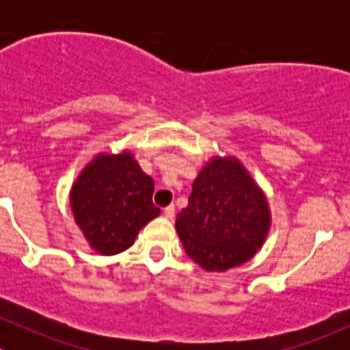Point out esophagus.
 Returning <instances> with one entry per match:
<instances>
[{
  "instance_id": "1",
  "label": "esophagus",
  "mask_w": 350,
  "mask_h": 350,
  "mask_svg": "<svg viewBox=\"0 0 350 350\" xmlns=\"http://www.w3.org/2000/svg\"><path fill=\"white\" fill-rule=\"evenodd\" d=\"M174 213H176V206H174V204H169V206L164 208L165 218H172V217H174Z\"/></svg>"
}]
</instances>
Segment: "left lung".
<instances>
[{
	"label": "left lung",
	"instance_id": "obj_1",
	"mask_svg": "<svg viewBox=\"0 0 350 350\" xmlns=\"http://www.w3.org/2000/svg\"><path fill=\"white\" fill-rule=\"evenodd\" d=\"M176 228L186 254L206 271L241 266L262 245L269 210L235 159H213L193 183Z\"/></svg>",
	"mask_w": 350,
	"mask_h": 350
}]
</instances>
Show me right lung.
<instances>
[{
	"label": "right lung",
	"instance_id": "obj_1",
	"mask_svg": "<svg viewBox=\"0 0 350 350\" xmlns=\"http://www.w3.org/2000/svg\"><path fill=\"white\" fill-rule=\"evenodd\" d=\"M152 195L154 179L132 155H100L72 186L70 208L91 247L111 256L129 249L140 228L161 213Z\"/></svg>",
	"mask_w": 350,
	"mask_h": 350
}]
</instances>
